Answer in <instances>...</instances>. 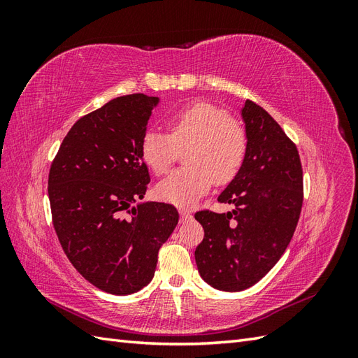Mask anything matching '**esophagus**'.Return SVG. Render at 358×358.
I'll return each mask as SVG.
<instances>
[{
    "instance_id": "obj_1",
    "label": "esophagus",
    "mask_w": 358,
    "mask_h": 358,
    "mask_svg": "<svg viewBox=\"0 0 358 358\" xmlns=\"http://www.w3.org/2000/svg\"><path fill=\"white\" fill-rule=\"evenodd\" d=\"M179 215H180L182 221H183V220L187 221V220H189V218H191V213H189L188 210H183V209H180V210H179Z\"/></svg>"
}]
</instances>
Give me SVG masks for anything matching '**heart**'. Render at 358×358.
I'll use <instances>...</instances> for the list:
<instances>
[{"label": "heart", "mask_w": 358, "mask_h": 358, "mask_svg": "<svg viewBox=\"0 0 358 358\" xmlns=\"http://www.w3.org/2000/svg\"><path fill=\"white\" fill-rule=\"evenodd\" d=\"M187 147V167L171 171L157 185L161 200L180 208L196 203L213 182L224 185L236 178L248 154V133L221 107L194 103L170 116L169 134L148 129L140 142V155L159 176Z\"/></svg>", "instance_id": "1"}]
</instances>
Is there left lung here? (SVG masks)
<instances>
[{
  "label": "left lung",
  "mask_w": 358,
  "mask_h": 358,
  "mask_svg": "<svg viewBox=\"0 0 358 358\" xmlns=\"http://www.w3.org/2000/svg\"><path fill=\"white\" fill-rule=\"evenodd\" d=\"M242 117L248 154L220 203L227 213L200 210L203 242L196 249L200 276L221 291L255 285L282 257L303 204V170L294 142L262 106L246 100Z\"/></svg>",
  "instance_id": "8db88e82"
}]
</instances>
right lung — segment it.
<instances>
[{
    "mask_svg": "<svg viewBox=\"0 0 358 358\" xmlns=\"http://www.w3.org/2000/svg\"><path fill=\"white\" fill-rule=\"evenodd\" d=\"M157 96L129 94L82 116L53 158L48 192L53 229L74 268L109 294L154 278L158 251L179 221L175 206L142 200L150 182L140 142Z\"/></svg>",
    "mask_w": 358,
    "mask_h": 358,
    "instance_id": "add662e5",
    "label": "right lung"
}]
</instances>
